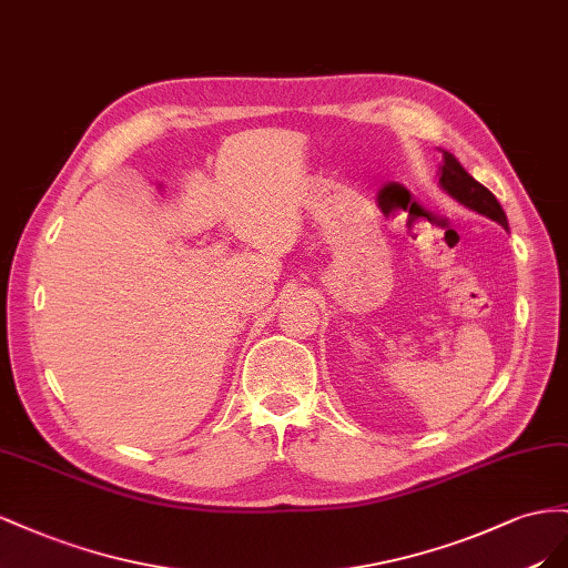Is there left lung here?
I'll return each instance as SVG.
<instances>
[{
  "instance_id": "obj_1",
  "label": "left lung",
  "mask_w": 568,
  "mask_h": 568,
  "mask_svg": "<svg viewBox=\"0 0 568 568\" xmlns=\"http://www.w3.org/2000/svg\"><path fill=\"white\" fill-rule=\"evenodd\" d=\"M440 185L447 194H452L459 204L474 209V212L497 221L499 225L507 229V216L505 209L499 206L495 194L480 185L474 175H468L459 161L449 152H443V164H440Z\"/></svg>"
}]
</instances>
